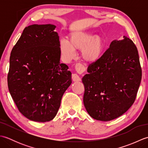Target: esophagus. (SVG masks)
<instances>
[{"label": "esophagus", "mask_w": 148, "mask_h": 148, "mask_svg": "<svg viewBox=\"0 0 148 148\" xmlns=\"http://www.w3.org/2000/svg\"><path fill=\"white\" fill-rule=\"evenodd\" d=\"M76 69L77 71H79V72H83L84 71V67L80 64H77L76 65ZM72 79H73L74 81H81V78L77 74H72Z\"/></svg>", "instance_id": "esophagus-1"}]
</instances>
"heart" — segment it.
I'll return each mask as SVG.
<instances>
[{
    "label": "heart",
    "mask_w": 148,
    "mask_h": 148,
    "mask_svg": "<svg viewBox=\"0 0 148 148\" xmlns=\"http://www.w3.org/2000/svg\"><path fill=\"white\" fill-rule=\"evenodd\" d=\"M106 42L101 36L95 35L92 32H76L72 34L69 40L62 39L60 48L65 59L74 57L75 50H81V57L87 64H93L102 57Z\"/></svg>",
    "instance_id": "obj_1"
}]
</instances>
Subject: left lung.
<instances>
[{"mask_svg":"<svg viewBox=\"0 0 148 148\" xmlns=\"http://www.w3.org/2000/svg\"><path fill=\"white\" fill-rule=\"evenodd\" d=\"M82 78L84 106L93 119L108 121L132 106L142 78L139 54L126 36L114 40L98 61L90 65Z\"/></svg>","mask_w":148,"mask_h":148,"instance_id":"8db88e82","label":"left lung"}]
</instances>
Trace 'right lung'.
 Masks as SVG:
<instances>
[{"instance_id":"add662e5","label":"right lung","mask_w":148,"mask_h":148,"mask_svg":"<svg viewBox=\"0 0 148 148\" xmlns=\"http://www.w3.org/2000/svg\"><path fill=\"white\" fill-rule=\"evenodd\" d=\"M55 28L52 24L27 27L11 53L9 91L20 112L34 121L52 120L72 83L71 72L60 63Z\"/></svg>"}]
</instances>
